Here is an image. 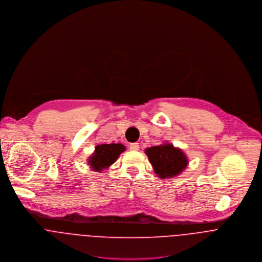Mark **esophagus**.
<instances>
[{
    "instance_id": "obj_1",
    "label": "esophagus",
    "mask_w": 262,
    "mask_h": 262,
    "mask_svg": "<svg viewBox=\"0 0 262 262\" xmlns=\"http://www.w3.org/2000/svg\"><path fill=\"white\" fill-rule=\"evenodd\" d=\"M139 148H140V145H139V144H137V143H134V144L129 145V149L130 150H138Z\"/></svg>"
}]
</instances>
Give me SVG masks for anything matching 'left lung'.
Returning a JSON list of instances; mask_svg holds the SVG:
<instances>
[{"mask_svg": "<svg viewBox=\"0 0 262 262\" xmlns=\"http://www.w3.org/2000/svg\"><path fill=\"white\" fill-rule=\"evenodd\" d=\"M145 155L160 179H170L181 174L189 162L185 152L170 143L145 148Z\"/></svg>", "mask_w": 262, "mask_h": 262, "instance_id": "1", "label": "left lung"}]
</instances>
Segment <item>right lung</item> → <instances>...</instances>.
Returning a JSON list of instances; mask_svg holds the SVG:
<instances>
[{"mask_svg": "<svg viewBox=\"0 0 262 262\" xmlns=\"http://www.w3.org/2000/svg\"><path fill=\"white\" fill-rule=\"evenodd\" d=\"M124 150L125 146L122 144L96 145L94 152L88 158V165L94 172L100 173L112 166L117 161L119 155Z\"/></svg>", "mask_w": 262, "mask_h": 262, "instance_id": "add662e5", "label": "right lung"}]
</instances>
